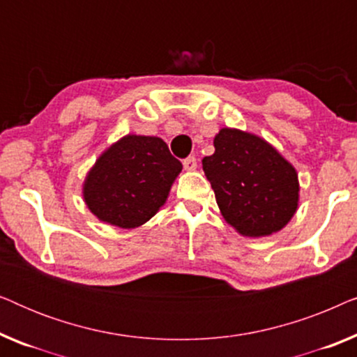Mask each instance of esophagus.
Listing matches in <instances>:
<instances>
[{
	"label": "esophagus",
	"mask_w": 357,
	"mask_h": 357,
	"mask_svg": "<svg viewBox=\"0 0 357 357\" xmlns=\"http://www.w3.org/2000/svg\"><path fill=\"white\" fill-rule=\"evenodd\" d=\"M183 169L185 170L197 169V158H195V155H188L187 159H183Z\"/></svg>",
	"instance_id": "esophagus-1"
}]
</instances>
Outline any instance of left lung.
Masks as SVG:
<instances>
[{
	"mask_svg": "<svg viewBox=\"0 0 357 357\" xmlns=\"http://www.w3.org/2000/svg\"><path fill=\"white\" fill-rule=\"evenodd\" d=\"M203 170L226 221L243 236L281 231L294 216L299 182L292 165L255 135L222 128Z\"/></svg>",
	"mask_w": 357,
	"mask_h": 357,
	"instance_id": "1",
	"label": "left lung"
}]
</instances>
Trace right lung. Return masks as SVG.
I'll use <instances>...</instances> for the list:
<instances>
[{"label": "right lung", "instance_id": "right-lung-1", "mask_svg": "<svg viewBox=\"0 0 357 357\" xmlns=\"http://www.w3.org/2000/svg\"><path fill=\"white\" fill-rule=\"evenodd\" d=\"M182 162L154 136L128 135L97 159L84 183V199L100 221L138 227L158 213Z\"/></svg>", "mask_w": 357, "mask_h": 357}]
</instances>
